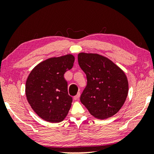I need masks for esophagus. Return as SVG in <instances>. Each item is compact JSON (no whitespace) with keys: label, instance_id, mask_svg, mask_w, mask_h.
I'll list each match as a JSON object with an SVG mask.
<instances>
[{"label":"esophagus","instance_id":"esophagus-1","mask_svg":"<svg viewBox=\"0 0 154 154\" xmlns=\"http://www.w3.org/2000/svg\"><path fill=\"white\" fill-rule=\"evenodd\" d=\"M80 95H81V94H80V92H79L76 95H75L73 99H74V100H79V98H80Z\"/></svg>","mask_w":154,"mask_h":154}]
</instances>
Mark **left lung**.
<instances>
[{"label":"left lung","mask_w":154,"mask_h":154,"mask_svg":"<svg viewBox=\"0 0 154 154\" xmlns=\"http://www.w3.org/2000/svg\"><path fill=\"white\" fill-rule=\"evenodd\" d=\"M78 61L87 77V85L80 98L81 103L96 119L113 116L128 96L125 73L112 61L99 54L81 52Z\"/></svg>","instance_id":"obj_1"}]
</instances>
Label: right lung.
I'll use <instances>...</instances> for the list:
<instances>
[{"instance_id":"1","label":"right lung","mask_w":154,"mask_h":154,"mask_svg":"<svg viewBox=\"0 0 154 154\" xmlns=\"http://www.w3.org/2000/svg\"><path fill=\"white\" fill-rule=\"evenodd\" d=\"M74 60V56L70 54L49 58L29 73L25 88L26 98L42 119L59 123L68 114L73 100L68 94L64 75L72 68Z\"/></svg>"}]
</instances>
